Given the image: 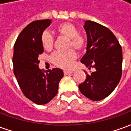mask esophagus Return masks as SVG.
Wrapping results in <instances>:
<instances>
[{"label": "esophagus", "mask_w": 131, "mask_h": 131, "mask_svg": "<svg viewBox=\"0 0 131 131\" xmlns=\"http://www.w3.org/2000/svg\"><path fill=\"white\" fill-rule=\"evenodd\" d=\"M73 73V71H67V70H64V75H68V74H71Z\"/></svg>", "instance_id": "esophagus-1"}]
</instances>
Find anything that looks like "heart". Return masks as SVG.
Instances as JSON below:
<instances>
[{
	"mask_svg": "<svg viewBox=\"0 0 131 131\" xmlns=\"http://www.w3.org/2000/svg\"><path fill=\"white\" fill-rule=\"evenodd\" d=\"M55 32L60 36L68 39L67 48H73L76 51H83L86 47V40L81 35L79 34V30L75 25L70 22H64L55 28ZM54 43L52 35L48 31H44L41 36V44L45 50H51ZM77 54L73 50L66 52H54L50 56V60L54 65L63 69L71 68Z\"/></svg>",
	"mask_w": 131,
	"mask_h": 131,
	"instance_id": "heart-1",
	"label": "heart"
}]
</instances>
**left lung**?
I'll return each mask as SVG.
<instances>
[{
    "label": "left lung",
    "mask_w": 131,
    "mask_h": 131,
    "mask_svg": "<svg viewBox=\"0 0 131 131\" xmlns=\"http://www.w3.org/2000/svg\"><path fill=\"white\" fill-rule=\"evenodd\" d=\"M87 34L86 53L81 62L89 69L85 71V81L79 85L81 93L90 100L99 101L115 89L122 74V49L118 40L108 28L95 21H85Z\"/></svg>",
    "instance_id": "left-lung-1"
}]
</instances>
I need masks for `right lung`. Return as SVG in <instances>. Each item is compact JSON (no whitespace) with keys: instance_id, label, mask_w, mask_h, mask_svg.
<instances>
[{"instance_id":"right-lung-1","label":"right lung","mask_w":131,"mask_h":131,"mask_svg":"<svg viewBox=\"0 0 131 131\" xmlns=\"http://www.w3.org/2000/svg\"><path fill=\"white\" fill-rule=\"evenodd\" d=\"M51 24L50 19L34 21L21 31L14 46V74L22 93L37 104H45L57 93L64 77L58 68L47 71L38 68V55L43 52L41 36Z\"/></svg>"}]
</instances>
